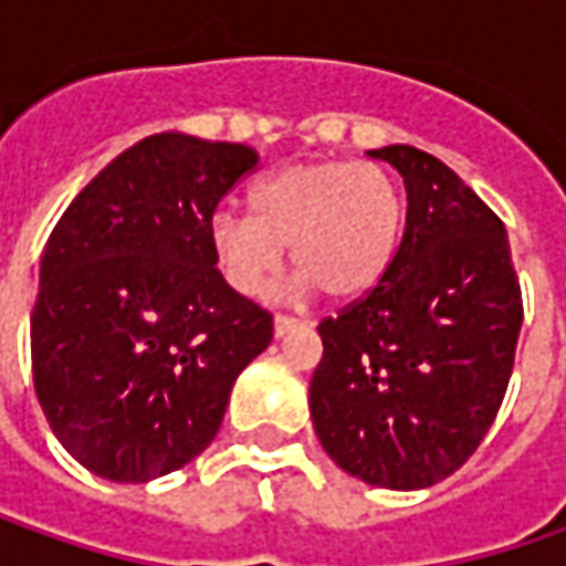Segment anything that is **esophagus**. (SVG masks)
<instances>
[{
  "mask_svg": "<svg viewBox=\"0 0 566 566\" xmlns=\"http://www.w3.org/2000/svg\"><path fill=\"white\" fill-rule=\"evenodd\" d=\"M295 327H298V321H295V317H290V315L273 317V334H276V337H286V334H290V331H295Z\"/></svg>",
  "mask_w": 566,
  "mask_h": 566,
  "instance_id": "obj_1",
  "label": "esophagus"
}]
</instances>
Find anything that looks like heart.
<instances>
[{"instance_id": "1", "label": "heart", "mask_w": 566, "mask_h": 566, "mask_svg": "<svg viewBox=\"0 0 566 566\" xmlns=\"http://www.w3.org/2000/svg\"><path fill=\"white\" fill-rule=\"evenodd\" d=\"M251 212L220 207L210 217V249L242 295H261L290 245L298 283L349 298L378 283L402 229V195L378 164H293L251 191Z\"/></svg>"}]
</instances>
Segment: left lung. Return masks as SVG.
I'll return each instance as SVG.
<instances>
[{"label": "left lung", "mask_w": 566, "mask_h": 566, "mask_svg": "<svg viewBox=\"0 0 566 566\" xmlns=\"http://www.w3.org/2000/svg\"><path fill=\"white\" fill-rule=\"evenodd\" d=\"M406 186L400 249L375 290L324 317L317 441L368 485L416 491L467 463L507 394L523 295L507 229L438 157L368 150Z\"/></svg>", "instance_id": "8db88e82"}]
</instances>
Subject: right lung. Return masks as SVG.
<instances>
[{"instance_id":"add662e5","label":"right lung","mask_w":566,"mask_h":566,"mask_svg":"<svg viewBox=\"0 0 566 566\" xmlns=\"http://www.w3.org/2000/svg\"><path fill=\"white\" fill-rule=\"evenodd\" d=\"M254 166L249 144L160 132L55 223L31 315L33 387L59 444L99 479L138 485L191 463L271 346V312L229 286L207 235Z\"/></svg>"}]
</instances>
